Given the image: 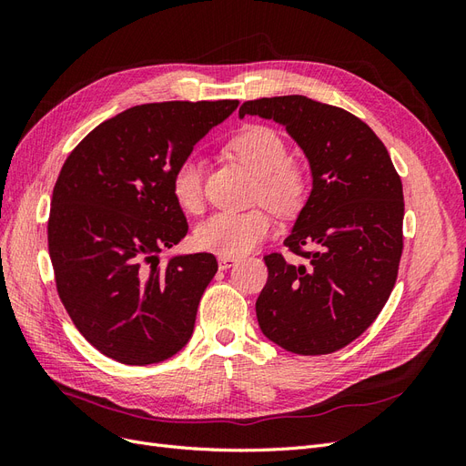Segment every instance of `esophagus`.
Instances as JSON below:
<instances>
[{"instance_id": "1", "label": "esophagus", "mask_w": 466, "mask_h": 466, "mask_svg": "<svg viewBox=\"0 0 466 466\" xmlns=\"http://www.w3.org/2000/svg\"><path fill=\"white\" fill-rule=\"evenodd\" d=\"M218 262H219V270H228V268H231L238 262V258L237 257H228V255H219Z\"/></svg>"}]
</instances>
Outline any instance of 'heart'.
<instances>
[{"label":"heart","mask_w":466,"mask_h":466,"mask_svg":"<svg viewBox=\"0 0 466 466\" xmlns=\"http://www.w3.org/2000/svg\"><path fill=\"white\" fill-rule=\"evenodd\" d=\"M229 151L258 178L257 194L279 214L298 211L309 190L305 168L288 161V146L276 130L268 126H247L231 142ZM173 196L177 204L198 214L204 204V159L190 153L173 173ZM274 219L264 208L247 211H218L198 225L194 241L200 248L218 255L241 257L270 235Z\"/></svg>","instance_id":"b5f03b06"}]
</instances>
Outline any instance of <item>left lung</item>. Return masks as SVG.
I'll use <instances>...</instances> for the list:
<instances>
[{
	"label": "left lung",
	"mask_w": 466,
	"mask_h": 466,
	"mask_svg": "<svg viewBox=\"0 0 466 466\" xmlns=\"http://www.w3.org/2000/svg\"><path fill=\"white\" fill-rule=\"evenodd\" d=\"M245 116L284 126L311 168V192L284 241L305 262L264 257L260 330L293 354H332L377 319L397 281L400 177L375 132L344 108L286 95L243 103L238 118Z\"/></svg>",
	"instance_id": "obj_1"
}]
</instances>
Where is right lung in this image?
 <instances>
[{
  "instance_id": "add662e5",
  "label": "right lung",
  "mask_w": 466,
  "mask_h": 466,
  "mask_svg": "<svg viewBox=\"0 0 466 466\" xmlns=\"http://www.w3.org/2000/svg\"><path fill=\"white\" fill-rule=\"evenodd\" d=\"M238 101L139 105L98 124L56 180L48 252L77 330L126 365L159 363L185 348L218 260L161 248L188 223L173 196L177 165Z\"/></svg>"
}]
</instances>
